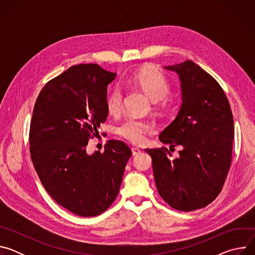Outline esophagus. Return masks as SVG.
Listing matches in <instances>:
<instances>
[{
    "label": "esophagus",
    "instance_id": "1",
    "mask_svg": "<svg viewBox=\"0 0 255 255\" xmlns=\"http://www.w3.org/2000/svg\"><path fill=\"white\" fill-rule=\"evenodd\" d=\"M141 153V149H139L138 147H133L132 148V154H133V156H136V155H138V154H140Z\"/></svg>",
    "mask_w": 255,
    "mask_h": 255
}]
</instances>
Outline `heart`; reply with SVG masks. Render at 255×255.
Segmentation results:
<instances>
[{"label": "heart", "instance_id": "obj_1", "mask_svg": "<svg viewBox=\"0 0 255 255\" xmlns=\"http://www.w3.org/2000/svg\"><path fill=\"white\" fill-rule=\"evenodd\" d=\"M127 84L141 89L155 103L157 108L164 106L166 96L170 91L166 77L161 71L149 65L143 66L128 78ZM106 106L110 114L117 115L120 113L123 107V92L120 87H115L108 95ZM116 131L118 135L133 143H142L148 133L154 131V127L146 121L129 117L120 123Z\"/></svg>", "mask_w": 255, "mask_h": 255}]
</instances>
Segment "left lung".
I'll return each mask as SVG.
<instances>
[{"label":"left lung","instance_id":"8db88e82","mask_svg":"<svg viewBox=\"0 0 255 255\" xmlns=\"http://www.w3.org/2000/svg\"><path fill=\"white\" fill-rule=\"evenodd\" d=\"M164 68L178 75L183 103L159 140L183 150L172 160L166 147L145 151L152 157L160 197L171 208L190 212L212 203L224 186L232 159L233 115L221 86L195 62Z\"/></svg>","mask_w":255,"mask_h":255}]
</instances>
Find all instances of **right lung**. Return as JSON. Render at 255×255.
Segmentation results:
<instances>
[{
    "mask_svg": "<svg viewBox=\"0 0 255 255\" xmlns=\"http://www.w3.org/2000/svg\"><path fill=\"white\" fill-rule=\"evenodd\" d=\"M116 76L98 64L71 66L43 87L33 109L29 142L35 170L50 197L81 217L98 216L112 205L132 154L120 140H109L103 153L86 150L108 117L107 87Z\"/></svg>",
    "mask_w": 255,
    "mask_h": 255,
    "instance_id": "obj_1",
    "label": "right lung"
}]
</instances>
